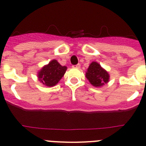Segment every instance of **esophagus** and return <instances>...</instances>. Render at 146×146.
Here are the masks:
<instances>
[{"instance_id":"obj_1","label":"esophagus","mask_w":146,"mask_h":146,"mask_svg":"<svg viewBox=\"0 0 146 146\" xmlns=\"http://www.w3.org/2000/svg\"><path fill=\"white\" fill-rule=\"evenodd\" d=\"M72 67L74 68H79L80 67V65L78 63V64H77V65H73V66H72Z\"/></svg>"}]
</instances>
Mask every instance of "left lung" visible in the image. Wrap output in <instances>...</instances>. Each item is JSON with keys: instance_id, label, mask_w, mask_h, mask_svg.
Instances as JSON below:
<instances>
[{"instance_id": "8db88e82", "label": "left lung", "mask_w": 146, "mask_h": 146, "mask_svg": "<svg viewBox=\"0 0 146 146\" xmlns=\"http://www.w3.org/2000/svg\"><path fill=\"white\" fill-rule=\"evenodd\" d=\"M86 77L92 85L100 87L108 83L109 74L97 62H92L87 70Z\"/></svg>"}]
</instances>
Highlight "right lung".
Listing matches in <instances>:
<instances>
[{"instance_id":"1","label":"right lung","mask_w":146,"mask_h":146,"mask_svg":"<svg viewBox=\"0 0 146 146\" xmlns=\"http://www.w3.org/2000/svg\"><path fill=\"white\" fill-rule=\"evenodd\" d=\"M66 69V67L62 66L56 60H53L40 71L38 78L46 86H54L63 78Z\"/></svg>"}]
</instances>
